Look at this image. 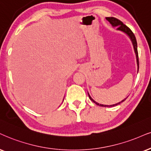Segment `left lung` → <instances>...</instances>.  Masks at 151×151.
Wrapping results in <instances>:
<instances>
[{
  "label": "left lung",
  "mask_w": 151,
  "mask_h": 151,
  "mask_svg": "<svg viewBox=\"0 0 151 151\" xmlns=\"http://www.w3.org/2000/svg\"><path fill=\"white\" fill-rule=\"evenodd\" d=\"M106 19L109 21L110 23L111 24V25L113 26V27H118V30H120L122 31H123V32L126 33L130 37V38H131L132 41V43H133V45H134V50H135V52H136V55H137V64H138V67H139V55H138V50H137V39H136V37L134 36V33L132 31L131 29H129V27H127V26L125 25V24H124L122 23V22L120 21V20L118 19L115 18V17H106ZM89 95V97L92 101L94 102V103H95L96 105L98 106H103V107H110V106H116L118 105V104H120L122 101H124V100H122V101L120 102V103L118 104H114V105H111V106H108V105H103V104H98L97 102L94 101V100L92 99V98H91V96H90V94H88Z\"/></svg>",
  "instance_id": "obj_1"
}]
</instances>
